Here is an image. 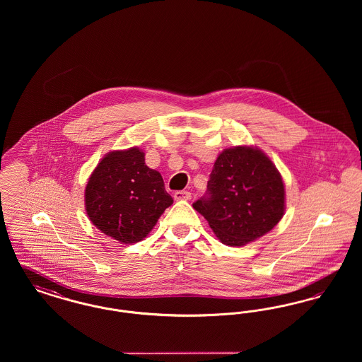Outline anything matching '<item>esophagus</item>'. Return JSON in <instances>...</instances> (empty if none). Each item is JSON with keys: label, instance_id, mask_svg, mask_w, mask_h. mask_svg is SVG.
<instances>
[{"label": "esophagus", "instance_id": "esophagus-1", "mask_svg": "<svg viewBox=\"0 0 362 362\" xmlns=\"http://www.w3.org/2000/svg\"><path fill=\"white\" fill-rule=\"evenodd\" d=\"M175 201H189L191 199V192L189 191H176L173 194Z\"/></svg>", "mask_w": 362, "mask_h": 362}]
</instances>
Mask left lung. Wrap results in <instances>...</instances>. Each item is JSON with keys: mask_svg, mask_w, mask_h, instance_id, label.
I'll return each mask as SVG.
<instances>
[{"mask_svg": "<svg viewBox=\"0 0 362 362\" xmlns=\"http://www.w3.org/2000/svg\"><path fill=\"white\" fill-rule=\"evenodd\" d=\"M192 207L226 245L241 247L270 232L285 213V186L273 161L258 148L221 152L206 195Z\"/></svg>", "mask_w": 362, "mask_h": 362, "instance_id": "8db88e82", "label": "left lung"}]
</instances>
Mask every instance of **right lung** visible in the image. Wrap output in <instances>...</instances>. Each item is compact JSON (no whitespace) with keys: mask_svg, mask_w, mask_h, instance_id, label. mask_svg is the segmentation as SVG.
Segmentation results:
<instances>
[{"mask_svg":"<svg viewBox=\"0 0 362 362\" xmlns=\"http://www.w3.org/2000/svg\"><path fill=\"white\" fill-rule=\"evenodd\" d=\"M173 202L161 175L145 164L137 146L107 153L86 183L90 223L124 244L145 239Z\"/></svg>","mask_w":362,"mask_h":362,"instance_id":"right-lung-1","label":"right lung"}]
</instances>
